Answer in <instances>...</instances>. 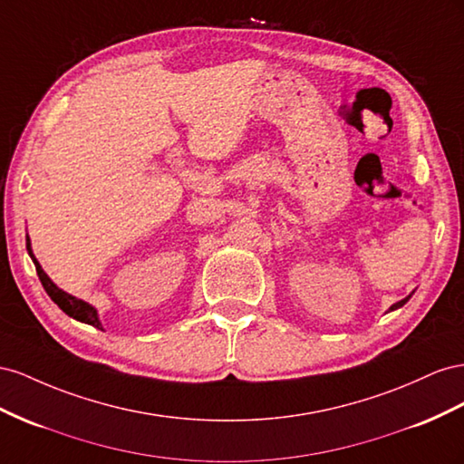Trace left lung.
<instances>
[{
	"instance_id": "1",
	"label": "left lung",
	"mask_w": 464,
	"mask_h": 464,
	"mask_svg": "<svg viewBox=\"0 0 464 464\" xmlns=\"http://www.w3.org/2000/svg\"><path fill=\"white\" fill-rule=\"evenodd\" d=\"M408 299H410V295H408V297H404V299H402V301H399V303H394V305L391 307V311H394V309H399V307H402V305H404V303H406Z\"/></svg>"
}]
</instances>
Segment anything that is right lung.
<instances>
[{
  "label": "right lung",
  "instance_id": "1",
  "mask_svg": "<svg viewBox=\"0 0 464 464\" xmlns=\"http://www.w3.org/2000/svg\"><path fill=\"white\" fill-rule=\"evenodd\" d=\"M26 250H29V255H31V258H33V262H34V266H36V274H38V277H41V284H43V287L46 289V294L50 295V299L54 301L56 305H58L65 314L73 316L75 321H82V323H85V324L97 326V328L102 330V326H101V323H99L97 311L92 309V307L89 305V303H85V301H82V299H77V297H73V295H70V294H65V291H62V289L44 274V270L41 268V264H38V260H36L34 255H33L29 237H26Z\"/></svg>",
  "mask_w": 464,
  "mask_h": 464
}]
</instances>
